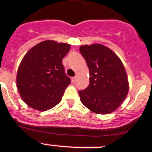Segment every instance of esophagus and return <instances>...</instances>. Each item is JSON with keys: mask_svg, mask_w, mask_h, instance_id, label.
I'll return each mask as SVG.
<instances>
[{"mask_svg": "<svg viewBox=\"0 0 152 152\" xmlns=\"http://www.w3.org/2000/svg\"><path fill=\"white\" fill-rule=\"evenodd\" d=\"M75 80H76V77H72V81L73 82V83H75Z\"/></svg>", "mask_w": 152, "mask_h": 152, "instance_id": "1", "label": "esophagus"}]
</instances>
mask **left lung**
<instances>
[{
	"label": "left lung",
	"instance_id": "8db88e82",
	"mask_svg": "<svg viewBox=\"0 0 152 152\" xmlns=\"http://www.w3.org/2000/svg\"><path fill=\"white\" fill-rule=\"evenodd\" d=\"M80 52L90 71V84L79 91L80 101L96 114L107 115L119 108L129 91L127 75L121 60L102 44L83 45Z\"/></svg>",
	"mask_w": 152,
	"mask_h": 152
}]
</instances>
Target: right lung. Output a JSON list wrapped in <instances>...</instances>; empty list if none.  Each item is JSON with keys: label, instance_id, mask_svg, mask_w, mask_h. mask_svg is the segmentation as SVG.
I'll return each instance as SVG.
<instances>
[{"label": "right lung", "instance_id": "right-lung-1", "mask_svg": "<svg viewBox=\"0 0 152 152\" xmlns=\"http://www.w3.org/2000/svg\"><path fill=\"white\" fill-rule=\"evenodd\" d=\"M70 45L47 40L30 49L19 64L17 89L23 101L40 111L59 104L71 79L67 77L62 59Z\"/></svg>", "mask_w": 152, "mask_h": 152}]
</instances>
